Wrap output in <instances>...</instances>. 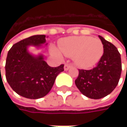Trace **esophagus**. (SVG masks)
Instances as JSON below:
<instances>
[{
    "instance_id": "1",
    "label": "esophagus",
    "mask_w": 127,
    "mask_h": 127,
    "mask_svg": "<svg viewBox=\"0 0 127 127\" xmlns=\"http://www.w3.org/2000/svg\"><path fill=\"white\" fill-rule=\"evenodd\" d=\"M71 67H72V65H71V64H65V66H64V70H65V71H68V69L71 68Z\"/></svg>"
}]
</instances>
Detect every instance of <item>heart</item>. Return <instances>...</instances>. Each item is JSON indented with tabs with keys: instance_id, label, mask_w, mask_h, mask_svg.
<instances>
[{
	"instance_id": "heart-1",
	"label": "heart",
	"mask_w": 127,
	"mask_h": 127,
	"mask_svg": "<svg viewBox=\"0 0 127 127\" xmlns=\"http://www.w3.org/2000/svg\"><path fill=\"white\" fill-rule=\"evenodd\" d=\"M50 50L59 58H62L63 55L73 58L77 66L88 68L99 62L104 53V46L97 37L73 36L61 39L59 48L51 46Z\"/></svg>"
}]
</instances>
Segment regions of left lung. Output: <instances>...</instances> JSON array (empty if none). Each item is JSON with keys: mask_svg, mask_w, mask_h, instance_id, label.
I'll return each mask as SVG.
<instances>
[{"mask_svg": "<svg viewBox=\"0 0 127 127\" xmlns=\"http://www.w3.org/2000/svg\"><path fill=\"white\" fill-rule=\"evenodd\" d=\"M104 53L96 67L79 70L75 83L81 93L91 99H100L110 94L119 83L122 62L117 47L99 35Z\"/></svg>", "mask_w": 127, "mask_h": 127, "instance_id": "obj_1", "label": "left lung"}]
</instances>
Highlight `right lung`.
Returning a JSON list of instances; mask_svg holds the SVG:
<instances>
[{
	"mask_svg": "<svg viewBox=\"0 0 127 127\" xmlns=\"http://www.w3.org/2000/svg\"><path fill=\"white\" fill-rule=\"evenodd\" d=\"M46 35L37 34L15 44L7 53L5 76L7 83L18 95L29 99H39L47 95L56 76L64 71V64L51 67L42 54H32L30 46L39 49L47 45Z\"/></svg>",
	"mask_w": 127,
	"mask_h": 127,
	"instance_id": "obj_1",
	"label": "right lung"
}]
</instances>
